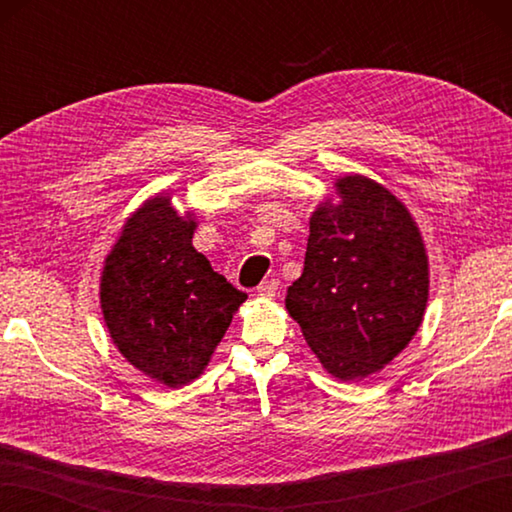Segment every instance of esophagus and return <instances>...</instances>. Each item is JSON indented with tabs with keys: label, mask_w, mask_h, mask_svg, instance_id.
Here are the masks:
<instances>
[{
	"label": "esophagus",
	"mask_w": 512,
	"mask_h": 512,
	"mask_svg": "<svg viewBox=\"0 0 512 512\" xmlns=\"http://www.w3.org/2000/svg\"><path fill=\"white\" fill-rule=\"evenodd\" d=\"M277 290H279V279L270 277V279L262 281V284L257 286V295L264 297V299H273L277 295Z\"/></svg>",
	"instance_id": "1"
}]
</instances>
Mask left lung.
Returning a JSON list of instances; mask_svg holds the SVG:
<instances>
[{"instance_id":"obj_1","label":"left lung","mask_w":512,"mask_h":512,"mask_svg":"<svg viewBox=\"0 0 512 512\" xmlns=\"http://www.w3.org/2000/svg\"><path fill=\"white\" fill-rule=\"evenodd\" d=\"M427 299V246L405 202L361 173L336 178L310 215L303 273L286 295L325 372H380L420 330Z\"/></svg>"}]
</instances>
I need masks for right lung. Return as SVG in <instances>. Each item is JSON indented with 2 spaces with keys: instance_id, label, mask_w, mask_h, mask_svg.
Masks as SVG:
<instances>
[{
  "instance_id": "add662e5",
  "label": "right lung",
  "mask_w": 512,
  "mask_h": 512,
  "mask_svg": "<svg viewBox=\"0 0 512 512\" xmlns=\"http://www.w3.org/2000/svg\"><path fill=\"white\" fill-rule=\"evenodd\" d=\"M198 213L156 193L129 213L101 268V312L116 350L156 383L180 389L204 374L246 301L193 248Z\"/></svg>"
}]
</instances>
